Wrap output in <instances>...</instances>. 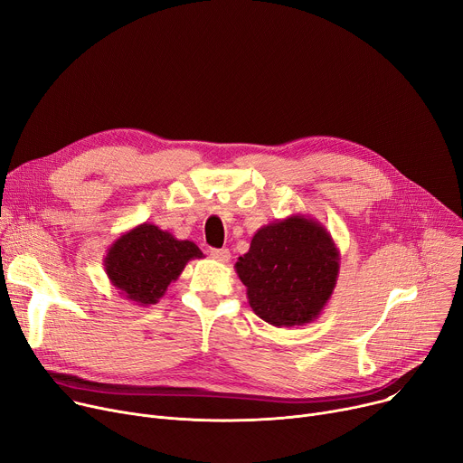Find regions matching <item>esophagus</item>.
Segmentation results:
<instances>
[{
    "label": "esophagus",
    "mask_w": 463,
    "mask_h": 463,
    "mask_svg": "<svg viewBox=\"0 0 463 463\" xmlns=\"http://www.w3.org/2000/svg\"><path fill=\"white\" fill-rule=\"evenodd\" d=\"M210 257L213 259V260H218V262H229L231 260V251L229 250H210Z\"/></svg>",
    "instance_id": "1"
}]
</instances>
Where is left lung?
<instances>
[{
    "instance_id": "8db88e82",
    "label": "left lung",
    "mask_w": 463,
    "mask_h": 463,
    "mask_svg": "<svg viewBox=\"0 0 463 463\" xmlns=\"http://www.w3.org/2000/svg\"><path fill=\"white\" fill-rule=\"evenodd\" d=\"M341 255L327 229L292 213L260 227L234 269L251 309L275 327L315 322L336 285Z\"/></svg>"
}]
</instances>
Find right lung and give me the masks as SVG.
I'll return each instance as SVG.
<instances>
[{"mask_svg":"<svg viewBox=\"0 0 463 463\" xmlns=\"http://www.w3.org/2000/svg\"><path fill=\"white\" fill-rule=\"evenodd\" d=\"M204 255L190 240H176L152 223L122 232L108 248L104 268L118 294L136 305L158 303L182 269Z\"/></svg>","mask_w":463,"mask_h":463,"instance_id":"obj_1","label":"right lung"}]
</instances>
